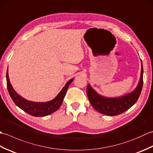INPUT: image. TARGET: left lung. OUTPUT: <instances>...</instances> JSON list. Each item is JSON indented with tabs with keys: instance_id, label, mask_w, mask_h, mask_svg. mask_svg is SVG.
Returning a JSON list of instances; mask_svg holds the SVG:
<instances>
[{
	"instance_id": "obj_1",
	"label": "left lung",
	"mask_w": 153,
	"mask_h": 153,
	"mask_svg": "<svg viewBox=\"0 0 153 153\" xmlns=\"http://www.w3.org/2000/svg\"><path fill=\"white\" fill-rule=\"evenodd\" d=\"M143 69L141 62L140 80L134 91L126 95L114 98H108L100 95L89 84L87 87V95L90 103L97 111L107 116H117L124 112L134 105L140 95L143 80Z\"/></svg>"
}]
</instances>
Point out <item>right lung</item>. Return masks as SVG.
Returning <instances> with one entry per match:
<instances>
[{"label":"right lung","instance_id":"add662e5","mask_svg":"<svg viewBox=\"0 0 153 153\" xmlns=\"http://www.w3.org/2000/svg\"><path fill=\"white\" fill-rule=\"evenodd\" d=\"M74 79V78H72L68 81L63 87V89L61 90V91L58 93V95L54 99L48 102H37L25 99L16 92V91L13 88L10 82L8 70L6 71L7 88L10 96L11 97L13 101L19 108H21L29 114L35 117L46 116L56 111L62 103L68 87L73 82Z\"/></svg>","mask_w":153,"mask_h":153}]
</instances>
